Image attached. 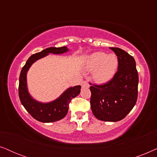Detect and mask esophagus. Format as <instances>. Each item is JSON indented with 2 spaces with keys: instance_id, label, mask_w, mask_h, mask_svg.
Segmentation results:
<instances>
[{
  "instance_id": "esophagus-1",
  "label": "esophagus",
  "mask_w": 157,
  "mask_h": 157,
  "mask_svg": "<svg viewBox=\"0 0 157 157\" xmlns=\"http://www.w3.org/2000/svg\"><path fill=\"white\" fill-rule=\"evenodd\" d=\"M81 86H82V88H89L90 86V85L86 81H83V82L81 83Z\"/></svg>"
}]
</instances>
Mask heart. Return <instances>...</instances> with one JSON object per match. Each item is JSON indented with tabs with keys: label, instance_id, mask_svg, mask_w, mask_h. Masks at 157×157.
<instances>
[{
	"label": "heart",
	"instance_id": "b5f03b06",
	"mask_svg": "<svg viewBox=\"0 0 157 157\" xmlns=\"http://www.w3.org/2000/svg\"><path fill=\"white\" fill-rule=\"evenodd\" d=\"M85 67L93 71L94 80L98 83L109 82L117 71L119 61L113 54L107 55L104 52H95L86 57Z\"/></svg>",
	"mask_w": 157,
	"mask_h": 157
}]
</instances>
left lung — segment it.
<instances>
[{"label": "left lung", "instance_id": "left-lung-1", "mask_svg": "<svg viewBox=\"0 0 157 157\" xmlns=\"http://www.w3.org/2000/svg\"><path fill=\"white\" fill-rule=\"evenodd\" d=\"M110 48L117 56L118 70L109 82L90 86V104L96 119L118 121L125 118L136 104L139 76L133 56L119 48Z\"/></svg>", "mask_w": 157, "mask_h": 157}]
</instances>
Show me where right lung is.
Masks as SVG:
<instances>
[{
  "instance_id": "obj_1",
  "label": "right lung",
  "mask_w": 157,
  "mask_h": 157,
  "mask_svg": "<svg viewBox=\"0 0 157 157\" xmlns=\"http://www.w3.org/2000/svg\"><path fill=\"white\" fill-rule=\"evenodd\" d=\"M68 49L66 47H50L44 49L40 52L33 54L28 59L24 66L22 68L19 77L18 94L21 104L26 109L31 117L38 121L44 123H50L62 119L66 117L68 111V106L72 98H74L80 94L81 86L71 87L68 89L56 100L52 102L42 104L33 99L29 95L27 90L26 74L30 66L36 60L46 56L48 53L60 54L66 52Z\"/></svg>"
}]
</instances>
